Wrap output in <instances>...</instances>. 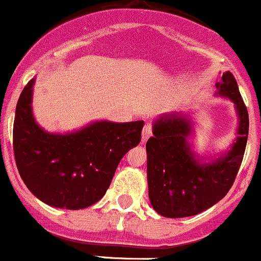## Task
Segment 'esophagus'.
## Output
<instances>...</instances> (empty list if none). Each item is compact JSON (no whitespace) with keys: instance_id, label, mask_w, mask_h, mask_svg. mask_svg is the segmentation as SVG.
Wrapping results in <instances>:
<instances>
[{"instance_id":"1","label":"esophagus","mask_w":261,"mask_h":261,"mask_svg":"<svg viewBox=\"0 0 261 261\" xmlns=\"http://www.w3.org/2000/svg\"><path fill=\"white\" fill-rule=\"evenodd\" d=\"M151 133H152L151 125H149V124H147V125L143 126V130H142V138H141V141H142V143H145V142H146L147 140H149L150 136H151Z\"/></svg>"}]
</instances>
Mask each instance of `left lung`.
<instances>
[{
  "mask_svg": "<svg viewBox=\"0 0 261 261\" xmlns=\"http://www.w3.org/2000/svg\"><path fill=\"white\" fill-rule=\"evenodd\" d=\"M217 97L234 103L237 137L228 150L199 158L190 140L194 121L188 112H169L152 123L146 143L147 185L152 208L171 219L194 216L223 199L238 173L248 137V112L229 71L216 81Z\"/></svg>",
  "mask_w": 261,
  "mask_h": 261,
  "instance_id": "left-lung-1",
  "label": "left lung"
}]
</instances>
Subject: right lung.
I'll return each mask as SVG.
<instances>
[{
	"mask_svg": "<svg viewBox=\"0 0 261 261\" xmlns=\"http://www.w3.org/2000/svg\"><path fill=\"white\" fill-rule=\"evenodd\" d=\"M33 77L14 120V154L21 180L56 208L83 210L106 194L121 158L141 141L143 121L97 120L67 133L47 132L32 111Z\"/></svg>",
	"mask_w": 261,
	"mask_h": 261,
	"instance_id": "add662e5",
	"label": "right lung"
}]
</instances>
